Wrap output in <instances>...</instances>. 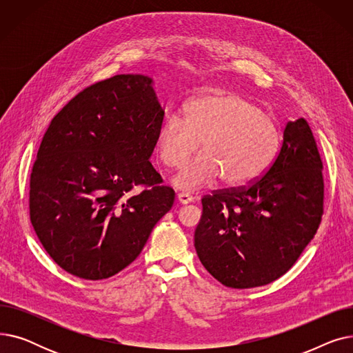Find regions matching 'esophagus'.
I'll return each mask as SVG.
<instances>
[{"label":"esophagus","mask_w":353,"mask_h":353,"mask_svg":"<svg viewBox=\"0 0 353 353\" xmlns=\"http://www.w3.org/2000/svg\"><path fill=\"white\" fill-rule=\"evenodd\" d=\"M177 200L181 203V205H189V203H192L194 200V197L186 192H181L177 194Z\"/></svg>","instance_id":"1"}]
</instances>
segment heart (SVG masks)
<instances>
[{
    "instance_id": "heart-1",
    "label": "heart",
    "mask_w": 353,
    "mask_h": 353,
    "mask_svg": "<svg viewBox=\"0 0 353 353\" xmlns=\"http://www.w3.org/2000/svg\"><path fill=\"white\" fill-rule=\"evenodd\" d=\"M199 141L201 153L174 176L180 189L206 188L219 177L226 186L256 179L273 161L281 134L274 120L252 100L217 91L190 101L184 120L170 114L163 121L156 137L157 159L165 167H177Z\"/></svg>"
}]
</instances>
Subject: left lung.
<instances>
[{"instance_id":"1","label":"left lung","mask_w":353,"mask_h":353,"mask_svg":"<svg viewBox=\"0 0 353 353\" xmlns=\"http://www.w3.org/2000/svg\"><path fill=\"white\" fill-rule=\"evenodd\" d=\"M323 163L305 119L289 121L279 153L246 186L203 196L194 232L201 265L221 285L249 289L298 261L323 214Z\"/></svg>"}]
</instances>
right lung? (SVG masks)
<instances>
[{
	"instance_id": "right-lung-1",
	"label": "right lung",
	"mask_w": 353,
	"mask_h": 353,
	"mask_svg": "<svg viewBox=\"0 0 353 353\" xmlns=\"http://www.w3.org/2000/svg\"><path fill=\"white\" fill-rule=\"evenodd\" d=\"M163 119L152 79L140 74L85 87L52 119L30 177V220L65 272L114 276L172 209L174 190L148 161Z\"/></svg>"
}]
</instances>
